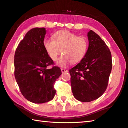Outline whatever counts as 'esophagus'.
<instances>
[{
	"label": "esophagus",
	"mask_w": 128,
	"mask_h": 128,
	"mask_svg": "<svg viewBox=\"0 0 128 128\" xmlns=\"http://www.w3.org/2000/svg\"><path fill=\"white\" fill-rule=\"evenodd\" d=\"M61 71H62V73H64V72H68V70H66V69H64V68H61Z\"/></svg>",
	"instance_id": "1"
}]
</instances>
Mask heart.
<instances>
[{"label":"heart","instance_id":"1","mask_svg":"<svg viewBox=\"0 0 128 128\" xmlns=\"http://www.w3.org/2000/svg\"><path fill=\"white\" fill-rule=\"evenodd\" d=\"M52 39H44V44L47 53L52 60L59 58L58 65L65 67L71 62H80L85 56L88 48V40L86 38L68 31H60L53 35Z\"/></svg>","mask_w":128,"mask_h":128}]
</instances>
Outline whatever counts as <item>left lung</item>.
<instances>
[{
	"instance_id": "8db88e82",
	"label": "left lung",
	"mask_w": 128,
	"mask_h": 128,
	"mask_svg": "<svg viewBox=\"0 0 128 128\" xmlns=\"http://www.w3.org/2000/svg\"><path fill=\"white\" fill-rule=\"evenodd\" d=\"M89 47L84 58L71 68L70 82L74 97L81 102H90L106 89L112 68V54L104 41L90 30Z\"/></svg>"
}]
</instances>
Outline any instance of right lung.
Segmentation results:
<instances>
[{
	"label": "right lung",
	"instance_id": "1",
	"mask_svg": "<svg viewBox=\"0 0 128 128\" xmlns=\"http://www.w3.org/2000/svg\"><path fill=\"white\" fill-rule=\"evenodd\" d=\"M46 30L44 27L28 31L16 49L14 56L15 77L21 93L31 102L42 104L54 98V84L62 72L54 64L44 48Z\"/></svg>",
	"mask_w": 128,
	"mask_h": 128
}]
</instances>
